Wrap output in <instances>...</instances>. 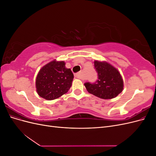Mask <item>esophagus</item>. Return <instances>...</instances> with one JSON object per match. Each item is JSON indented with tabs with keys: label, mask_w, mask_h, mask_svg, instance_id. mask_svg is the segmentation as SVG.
I'll return each mask as SVG.
<instances>
[{
	"label": "esophagus",
	"mask_w": 156,
	"mask_h": 156,
	"mask_svg": "<svg viewBox=\"0 0 156 156\" xmlns=\"http://www.w3.org/2000/svg\"><path fill=\"white\" fill-rule=\"evenodd\" d=\"M75 77L77 78V79H82V75H81V72H78L77 73L75 74Z\"/></svg>",
	"instance_id": "34e87169"
}]
</instances>
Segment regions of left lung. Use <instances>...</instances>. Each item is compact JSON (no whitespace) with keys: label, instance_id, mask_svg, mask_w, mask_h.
<instances>
[{"label":"left lung","instance_id":"1","mask_svg":"<svg viewBox=\"0 0 156 156\" xmlns=\"http://www.w3.org/2000/svg\"><path fill=\"white\" fill-rule=\"evenodd\" d=\"M98 79L94 83H84L87 91L98 98L108 100L116 97L123 90L124 81L119 71L107 62L94 61Z\"/></svg>","mask_w":156,"mask_h":156}]
</instances>
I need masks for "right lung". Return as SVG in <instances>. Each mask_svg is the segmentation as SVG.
I'll list each match as a JSON object with an SVG mask.
<instances>
[{"label":"right lung","instance_id":"add662e5","mask_svg":"<svg viewBox=\"0 0 156 156\" xmlns=\"http://www.w3.org/2000/svg\"><path fill=\"white\" fill-rule=\"evenodd\" d=\"M65 64L64 61L54 60L40 69L36 79V91L40 97L53 100L68 92L73 74Z\"/></svg>","mask_w":156,"mask_h":156}]
</instances>
